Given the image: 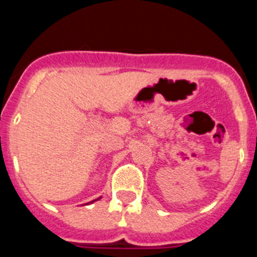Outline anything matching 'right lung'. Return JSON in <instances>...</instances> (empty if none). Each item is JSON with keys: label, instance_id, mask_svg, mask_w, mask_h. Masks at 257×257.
Here are the masks:
<instances>
[{"label": "right lung", "instance_id": "1", "mask_svg": "<svg viewBox=\"0 0 257 257\" xmlns=\"http://www.w3.org/2000/svg\"><path fill=\"white\" fill-rule=\"evenodd\" d=\"M92 202H94V201H92Z\"/></svg>", "mask_w": 257, "mask_h": 257}]
</instances>
